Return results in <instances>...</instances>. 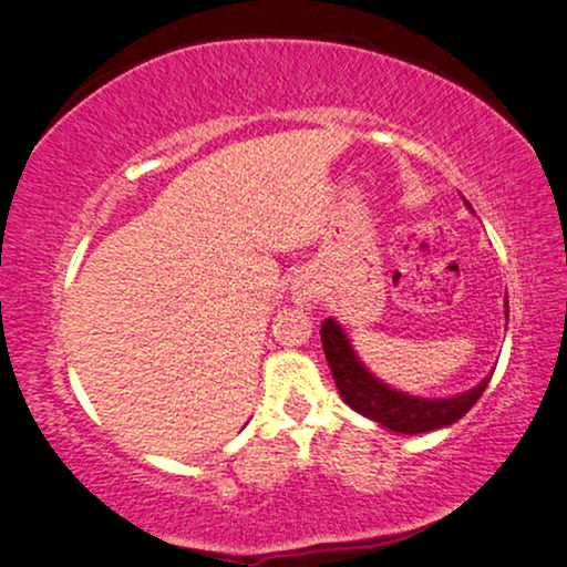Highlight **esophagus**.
<instances>
[{"label":"esophagus","mask_w":567,"mask_h":567,"mask_svg":"<svg viewBox=\"0 0 567 567\" xmlns=\"http://www.w3.org/2000/svg\"><path fill=\"white\" fill-rule=\"evenodd\" d=\"M291 299L297 307H305V310H315L320 301V291L318 286L310 281H293L291 286Z\"/></svg>","instance_id":"1"}]
</instances>
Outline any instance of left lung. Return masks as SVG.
Masks as SVG:
<instances>
[{
	"label": "left lung",
	"mask_w": 567,
	"mask_h": 567,
	"mask_svg": "<svg viewBox=\"0 0 567 567\" xmlns=\"http://www.w3.org/2000/svg\"><path fill=\"white\" fill-rule=\"evenodd\" d=\"M505 318H508V297H505ZM320 338L341 399L362 416L378 422L380 427L401 432V435H419V432L451 427L482 399L484 388L492 378V374H487L472 391L447 395V399H422V395L403 393L399 388H391L388 382L374 378L362 359L357 357L347 330L341 328L338 320L328 318L322 322Z\"/></svg>",
	"instance_id": "8db88e82"
}]
</instances>
